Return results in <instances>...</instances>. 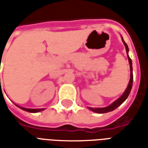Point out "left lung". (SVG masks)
I'll return each instance as SVG.
<instances>
[{"instance_id":"left-lung-1","label":"left lung","mask_w":148,"mask_h":148,"mask_svg":"<svg viewBox=\"0 0 148 148\" xmlns=\"http://www.w3.org/2000/svg\"><path fill=\"white\" fill-rule=\"evenodd\" d=\"M122 38V41L124 42V46H125V48H126V51H127V58H128V62H129V65H130V80H129V82H128V85H127L126 90L124 91V93L121 95V97L120 98H118L116 101H115L114 102L112 103L111 105L107 107H105V108H90V107H88V109L91 110V111L95 112L97 113H106V112H109L113 111L114 109H116L117 107L121 106L122 103L124 102L125 100L127 99V97L129 95V93L131 92V90H132V82H133V74H132V59L130 58V57L128 56V47L126 44V42H124V40L123 39V37Z\"/></svg>"}]
</instances>
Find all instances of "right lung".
I'll use <instances>...</instances> for the list:
<instances>
[{
    "label": "right lung",
    "instance_id": "add662e5",
    "mask_svg": "<svg viewBox=\"0 0 148 148\" xmlns=\"http://www.w3.org/2000/svg\"><path fill=\"white\" fill-rule=\"evenodd\" d=\"M18 107H20V106H18ZM20 108H21V109L24 110V111L29 112H40V111H42V110H43V109H26V108H22V107H20Z\"/></svg>",
    "mask_w": 148,
    "mask_h": 148
}]
</instances>
